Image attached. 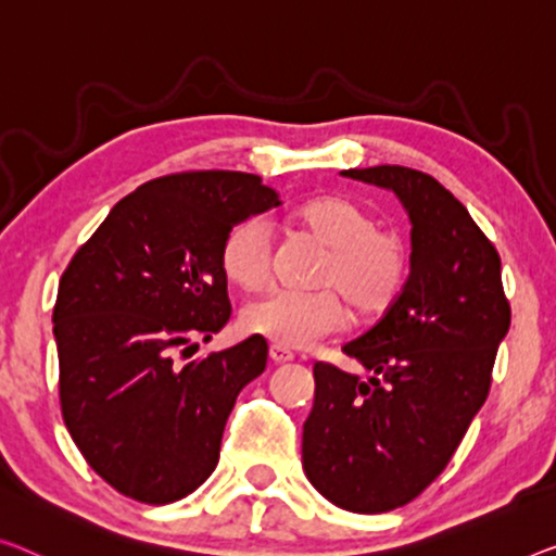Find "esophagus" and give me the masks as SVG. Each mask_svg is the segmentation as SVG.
Masks as SVG:
<instances>
[{
	"label": "esophagus",
	"mask_w": 556,
	"mask_h": 556,
	"mask_svg": "<svg viewBox=\"0 0 556 556\" xmlns=\"http://www.w3.org/2000/svg\"><path fill=\"white\" fill-rule=\"evenodd\" d=\"M269 359L275 364H285V362H292L294 354L287 350V346H279V344H271L269 346Z\"/></svg>",
	"instance_id": "34e87169"
}]
</instances>
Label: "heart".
Wrapping results in <instances>:
<instances>
[{
	"instance_id": "1",
	"label": "heart",
	"mask_w": 556,
	"mask_h": 556,
	"mask_svg": "<svg viewBox=\"0 0 556 556\" xmlns=\"http://www.w3.org/2000/svg\"><path fill=\"white\" fill-rule=\"evenodd\" d=\"M296 222L327 247L312 292L269 289L242 312L250 334L287 350H302L342 329L346 296L364 317L384 312L402 292L407 252L402 239L379 229L371 214L346 197H319L296 212ZM222 269L237 287L256 289L271 271V227L264 217L237 222L219 250Z\"/></svg>"
}]
</instances>
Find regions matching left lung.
Here are the masks:
<instances>
[{
	"mask_svg": "<svg viewBox=\"0 0 556 556\" xmlns=\"http://www.w3.org/2000/svg\"><path fill=\"white\" fill-rule=\"evenodd\" d=\"M342 174L400 197L412 267L384 317L342 346L369 379L314 364L302 467L331 504L379 515L409 504L450 464L490 394L511 309L500 254L450 189L396 164Z\"/></svg>",
	"mask_w": 556,
	"mask_h": 556,
	"instance_id": "8db88e82",
	"label": "left lung"
}]
</instances>
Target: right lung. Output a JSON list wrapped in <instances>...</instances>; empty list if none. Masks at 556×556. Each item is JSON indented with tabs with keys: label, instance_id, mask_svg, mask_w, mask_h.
Here are the masks:
<instances>
[{
	"label": "right lung",
	"instance_id": "add662e5",
	"mask_svg": "<svg viewBox=\"0 0 556 556\" xmlns=\"http://www.w3.org/2000/svg\"><path fill=\"white\" fill-rule=\"evenodd\" d=\"M279 204L256 174H169L114 204L64 269L52 314L62 417L124 496L177 502L217 467L227 417L267 367V342L254 334L187 364L174 354L229 321L227 231Z\"/></svg>",
	"mask_w": 556,
	"mask_h": 556
}]
</instances>
